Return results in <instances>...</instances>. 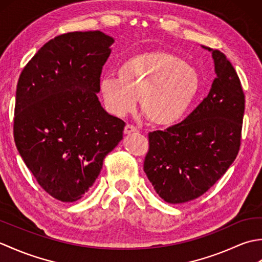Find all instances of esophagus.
<instances>
[{"label": "esophagus", "instance_id": "1", "mask_svg": "<svg viewBox=\"0 0 262 262\" xmlns=\"http://www.w3.org/2000/svg\"><path fill=\"white\" fill-rule=\"evenodd\" d=\"M136 130H137V128L134 125H130V124H127L124 128L125 134H132V133H134Z\"/></svg>", "mask_w": 262, "mask_h": 262}]
</instances>
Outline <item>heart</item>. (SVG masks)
Wrapping results in <instances>:
<instances>
[{
  "mask_svg": "<svg viewBox=\"0 0 262 262\" xmlns=\"http://www.w3.org/2000/svg\"><path fill=\"white\" fill-rule=\"evenodd\" d=\"M117 79L104 77L100 89L113 114L135 110L137 98L147 119L155 125H172L190 107L199 90V77L190 65L166 52H145L125 59Z\"/></svg>",
  "mask_w": 262,
  "mask_h": 262,
  "instance_id": "obj_1",
  "label": "heart"
}]
</instances>
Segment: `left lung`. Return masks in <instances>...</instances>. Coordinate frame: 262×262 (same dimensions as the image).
<instances>
[{"label":"left lung","instance_id":"1","mask_svg":"<svg viewBox=\"0 0 262 262\" xmlns=\"http://www.w3.org/2000/svg\"><path fill=\"white\" fill-rule=\"evenodd\" d=\"M211 52L216 77L208 96L185 120L148 133L144 172L155 191L170 204L202 196L223 176L241 145L244 93L225 55Z\"/></svg>","mask_w":262,"mask_h":262}]
</instances>
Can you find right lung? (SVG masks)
Here are the masks:
<instances>
[{
	"instance_id": "right-lung-1",
	"label": "right lung",
	"mask_w": 262,
	"mask_h": 262,
	"mask_svg": "<svg viewBox=\"0 0 262 262\" xmlns=\"http://www.w3.org/2000/svg\"><path fill=\"white\" fill-rule=\"evenodd\" d=\"M114 41L99 30L64 33L39 49L19 77L15 146L40 187L60 202L81 199L122 140L125 122L97 96Z\"/></svg>"
}]
</instances>
